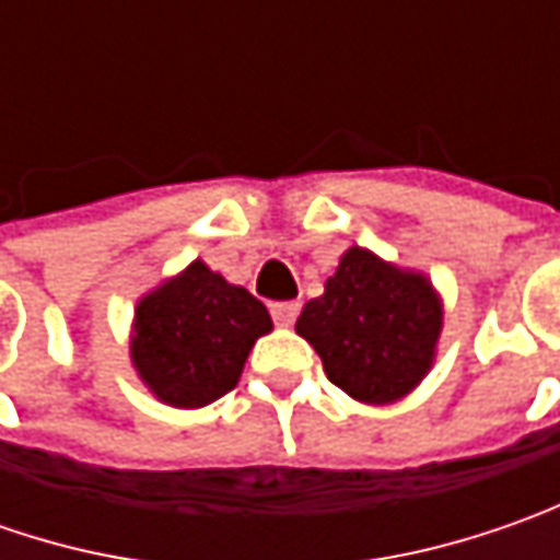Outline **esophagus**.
<instances>
[{"instance_id":"esophagus-1","label":"esophagus","mask_w":560,"mask_h":560,"mask_svg":"<svg viewBox=\"0 0 560 560\" xmlns=\"http://www.w3.org/2000/svg\"><path fill=\"white\" fill-rule=\"evenodd\" d=\"M270 317H273L280 327H290L292 320L299 317V302H273V305H270Z\"/></svg>"}]
</instances>
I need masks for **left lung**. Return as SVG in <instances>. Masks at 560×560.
Wrapping results in <instances>:
<instances>
[{
  "instance_id": "8db88e82",
  "label": "left lung",
  "mask_w": 560,
  "mask_h": 560,
  "mask_svg": "<svg viewBox=\"0 0 560 560\" xmlns=\"http://www.w3.org/2000/svg\"><path fill=\"white\" fill-rule=\"evenodd\" d=\"M442 308L420 273H405L364 248H349L295 330L314 346L342 393L368 405L396 401L427 374Z\"/></svg>"
}]
</instances>
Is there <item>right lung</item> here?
<instances>
[{
	"label": "right lung",
	"mask_w": 560,
	"mask_h": 560,
	"mask_svg": "<svg viewBox=\"0 0 560 560\" xmlns=\"http://www.w3.org/2000/svg\"><path fill=\"white\" fill-rule=\"evenodd\" d=\"M270 327L268 308L252 292L192 261L140 302L130 355L162 401L202 408L236 386L248 349Z\"/></svg>",
	"instance_id": "add662e5"
}]
</instances>
